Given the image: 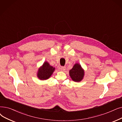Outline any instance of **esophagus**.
I'll return each mask as SVG.
<instances>
[{
  "instance_id": "34e87169",
  "label": "esophagus",
  "mask_w": 122,
  "mask_h": 122,
  "mask_svg": "<svg viewBox=\"0 0 122 122\" xmlns=\"http://www.w3.org/2000/svg\"><path fill=\"white\" fill-rule=\"evenodd\" d=\"M60 69L62 71H65V67L64 66H61L60 68Z\"/></svg>"
}]
</instances>
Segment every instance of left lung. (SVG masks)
<instances>
[{"label":"left lung","mask_w":122,"mask_h":122,"mask_svg":"<svg viewBox=\"0 0 122 122\" xmlns=\"http://www.w3.org/2000/svg\"><path fill=\"white\" fill-rule=\"evenodd\" d=\"M70 76L74 81L80 82L83 78L84 72L79 64L74 65L73 68L69 71Z\"/></svg>","instance_id":"obj_1"}]
</instances>
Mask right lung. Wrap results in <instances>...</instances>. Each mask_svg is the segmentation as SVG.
<instances>
[{
    "mask_svg": "<svg viewBox=\"0 0 122 122\" xmlns=\"http://www.w3.org/2000/svg\"><path fill=\"white\" fill-rule=\"evenodd\" d=\"M55 68L50 66L48 62H45L43 66L39 69L37 76L40 80H46L51 76Z\"/></svg>",
    "mask_w": 122,
    "mask_h": 122,
    "instance_id": "obj_1",
    "label": "right lung"
}]
</instances>
